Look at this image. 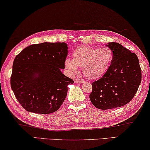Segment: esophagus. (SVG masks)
Segmentation results:
<instances>
[{
	"mask_svg": "<svg viewBox=\"0 0 150 150\" xmlns=\"http://www.w3.org/2000/svg\"><path fill=\"white\" fill-rule=\"evenodd\" d=\"M74 82L76 83H82L84 82V80L82 79H76Z\"/></svg>",
	"mask_w": 150,
	"mask_h": 150,
	"instance_id": "obj_1",
	"label": "esophagus"
}]
</instances>
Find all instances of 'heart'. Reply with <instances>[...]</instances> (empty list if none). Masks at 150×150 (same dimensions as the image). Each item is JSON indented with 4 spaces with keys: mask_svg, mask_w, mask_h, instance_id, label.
<instances>
[{
    "mask_svg": "<svg viewBox=\"0 0 150 150\" xmlns=\"http://www.w3.org/2000/svg\"><path fill=\"white\" fill-rule=\"evenodd\" d=\"M112 59V52L109 47L93 48L80 46L74 50L72 59H67L64 64L69 72L75 74L78 67L82 68V72L89 79H98L108 69Z\"/></svg>",
    "mask_w": 150,
    "mask_h": 150,
    "instance_id": "b5f03b06",
    "label": "heart"
}]
</instances>
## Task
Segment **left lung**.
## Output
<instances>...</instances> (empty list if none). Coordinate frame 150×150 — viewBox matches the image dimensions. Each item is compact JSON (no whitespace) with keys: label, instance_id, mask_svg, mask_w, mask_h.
<instances>
[{"label":"left lung","instance_id":"obj_1","mask_svg":"<svg viewBox=\"0 0 150 150\" xmlns=\"http://www.w3.org/2000/svg\"><path fill=\"white\" fill-rule=\"evenodd\" d=\"M106 45L112 51L111 64L100 79L92 83L90 101L96 108L106 110L122 107L132 100L142 80L139 60L122 45Z\"/></svg>","mask_w":150,"mask_h":150}]
</instances>
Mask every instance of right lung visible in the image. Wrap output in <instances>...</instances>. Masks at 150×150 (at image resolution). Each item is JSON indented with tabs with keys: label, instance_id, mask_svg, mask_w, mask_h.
Here are the masks:
<instances>
[{
	"label": "right lung",
	"instance_id": "add662e5",
	"mask_svg": "<svg viewBox=\"0 0 150 150\" xmlns=\"http://www.w3.org/2000/svg\"><path fill=\"white\" fill-rule=\"evenodd\" d=\"M68 54L66 43L31 45L15 57L11 88L26 111L50 114L60 108L74 81L61 72Z\"/></svg>",
	"mask_w": 150,
	"mask_h": 150
}]
</instances>
